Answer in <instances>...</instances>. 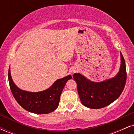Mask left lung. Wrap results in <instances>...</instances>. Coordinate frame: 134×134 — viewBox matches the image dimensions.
<instances>
[{"label":"left lung","instance_id":"8db88e82","mask_svg":"<svg viewBox=\"0 0 134 134\" xmlns=\"http://www.w3.org/2000/svg\"><path fill=\"white\" fill-rule=\"evenodd\" d=\"M120 67L113 77L94 82L83 76L76 73L73 78L77 83L80 100L84 106L92 109H99L109 105L117 99L125 87L127 72L125 60L120 52Z\"/></svg>","mask_w":134,"mask_h":134}]
</instances>
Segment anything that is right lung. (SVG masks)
<instances>
[{"mask_svg": "<svg viewBox=\"0 0 134 134\" xmlns=\"http://www.w3.org/2000/svg\"><path fill=\"white\" fill-rule=\"evenodd\" d=\"M8 79L14 97L24 110L36 114H47L58 108L63 89L66 82L72 79V76L69 75L57 79L49 88L39 92L27 91L19 88L12 79L10 67Z\"/></svg>", "mask_w": 134, "mask_h": 134, "instance_id": "1", "label": "right lung"}]
</instances>
